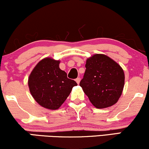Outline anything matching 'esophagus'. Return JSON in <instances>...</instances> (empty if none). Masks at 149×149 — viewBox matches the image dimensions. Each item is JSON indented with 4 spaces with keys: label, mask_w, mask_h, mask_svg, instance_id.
I'll use <instances>...</instances> for the list:
<instances>
[{
    "label": "esophagus",
    "mask_w": 149,
    "mask_h": 149,
    "mask_svg": "<svg viewBox=\"0 0 149 149\" xmlns=\"http://www.w3.org/2000/svg\"><path fill=\"white\" fill-rule=\"evenodd\" d=\"M76 83H78V84H79V83H80V78H77L76 79Z\"/></svg>",
    "instance_id": "obj_1"
}]
</instances>
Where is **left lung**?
Here are the masks:
<instances>
[{"label":"left lung","mask_w":149,"mask_h":149,"mask_svg":"<svg viewBox=\"0 0 149 149\" xmlns=\"http://www.w3.org/2000/svg\"><path fill=\"white\" fill-rule=\"evenodd\" d=\"M80 80L85 94L97 109L111 107L118 102L124 88L123 70L110 57L96 54L87 59Z\"/></svg>","instance_id":"obj_1"}]
</instances>
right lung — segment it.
<instances>
[{"label": "right lung", "instance_id": "obj_1", "mask_svg": "<svg viewBox=\"0 0 149 149\" xmlns=\"http://www.w3.org/2000/svg\"><path fill=\"white\" fill-rule=\"evenodd\" d=\"M59 61L45 58L39 61L29 78L28 85L31 95L46 109L56 110L67 99L73 87L78 84L67 78L59 69Z\"/></svg>", "mask_w": 149, "mask_h": 149}]
</instances>
